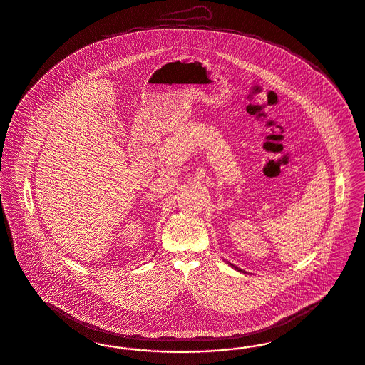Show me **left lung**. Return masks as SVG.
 Masks as SVG:
<instances>
[{"instance_id": "obj_1", "label": "left lung", "mask_w": 365, "mask_h": 365, "mask_svg": "<svg viewBox=\"0 0 365 365\" xmlns=\"http://www.w3.org/2000/svg\"><path fill=\"white\" fill-rule=\"evenodd\" d=\"M235 268H236V269H239V268H237V267H235ZM240 271H241V269H240Z\"/></svg>"}]
</instances>
